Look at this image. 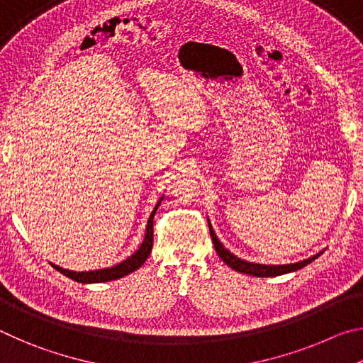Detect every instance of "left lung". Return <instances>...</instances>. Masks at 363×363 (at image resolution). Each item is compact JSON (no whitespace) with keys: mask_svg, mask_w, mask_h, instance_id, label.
<instances>
[{"mask_svg":"<svg viewBox=\"0 0 363 363\" xmlns=\"http://www.w3.org/2000/svg\"><path fill=\"white\" fill-rule=\"evenodd\" d=\"M208 225H210V233H211V238H213L214 250H216V253L219 255L220 259H223L227 264V266L232 267L233 270H237V272L253 275V277H277V275L294 272V270H299V269L306 267L307 264H311L312 261L317 259V257L323 253V251H320V253L311 256L309 259L293 262V264H281V266H269V264L248 262L245 259H240V257H237L233 253H230V251L219 242V238L216 237V233H214V230H213V225L210 224V219H208Z\"/></svg>","mask_w":363,"mask_h":363,"instance_id":"1","label":"left lung"}]
</instances>
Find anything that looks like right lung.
<instances>
[{
	"mask_svg": "<svg viewBox=\"0 0 363 363\" xmlns=\"http://www.w3.org/2000/svg\"><path fill=\"white\" fill-rule=\"evenodd\" d=\"M163 196L158 200V203L153 208V211L150 213V218L147 220V227H145V237L140 247L134 251V253L126 257L125 261H121L118 264H115L112 267H104V269H97V270H88V272H75V270H69L64 267H59L56 264L51 262V266L59 270L60 274H64L65 277H69L75 281H79V284H102V281H110V280H116L125 277V275L134 272L138 270L143 264L147 261V257L152 253V245H153V216L158 210L160 203H162Z\"/></svg>",
	"mask_w": 363,
	"mask_h": 363,
	"instance_id": "obj_1",
	"label": "right lung"
}]
</instances>
